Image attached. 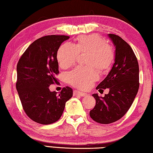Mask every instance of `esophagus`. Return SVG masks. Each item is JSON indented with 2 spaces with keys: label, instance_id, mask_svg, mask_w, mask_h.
Here are the masks:
<instances>
[{
  "label": "esophagus",
  "instance_id": "obj_1",
  "mask_svg": "<svg viewBox=\"0 0 153 153\" xmlns=\"http://www.w3.org/2000/svg\"><path fill=\"white\" fill-rule=\"evenodd\" d=\"M73 94L74 95V96H76V95H79V96H80V97H86V95H87L86 93H82V92H80V91H77V90L74 91Z\"/></svg>",
  "mask_w": 153,
  "mask_h": 153
}]
</instances>
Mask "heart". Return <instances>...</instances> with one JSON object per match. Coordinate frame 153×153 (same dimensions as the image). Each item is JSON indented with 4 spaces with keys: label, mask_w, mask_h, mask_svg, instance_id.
<instances>
[{
    "label": "heart",
    "mask_w": 153,
    "mask_h": 153,
    "mask_svg": "<svg viewBox=\"0 0 153 153\" xmlns=\"http://www.w3.org/2000/svg\"><path fill=\"white\" fill-rule=\"evenodd\" d=\"M87 53L86 62L88 67L78 66L67 74L69 84L81 89L88 88L99 79V70L109 67L113 60L112 48L105 40L97 34L81 36L75 44L65 42L59 48L56 59L63 68L71 67L76 62L79 54Z\"/></svg>",
    "instance_id": "1"
}]
</instances>
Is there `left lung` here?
Returning a JSON list of instances; mask_svg holds the SVG:
<instances>
[{
	"mask_svg": "<svg viewBox=\"0 0 153 153\" xmlns=\"http://www.w3.org/2000/svg\"><path fill=\"white\" fill-rule=\"evenodd\" d=\"M108 36L116 48L114 63L96 89L109 88V93L104 97L93 94L96 105L90 111L92 119L105 125L117 121L126 113L139 88V63L132 48L119 36L109 34Z\"/></svg>",
	"mask_w": 153,
	"mask_h": 153,
	"instance_id": "left-lung-1",
	"label": "left lung"
}]
</instances>
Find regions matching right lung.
I'll return each mask as SVG.
<instances>
[{"label":"right lung","mask_w":153,"mask_h":153,"mask_svg":"<svg viewBox=\"0 0 153 153\" xmlns=\"http://www.w3.org/2000/svg\"><path fill=\"white\" fill-rule=\"evenodd\" d=\"M65 35H47L36 40L22 54L17 64L16 88L25 113L42 125L58 120L65 104L73 97V89L66 86L59 94L51 92L49 86L58 81L56 53Z\"/></svg>","instance_id":"right-lung-1"}]
</instances>
